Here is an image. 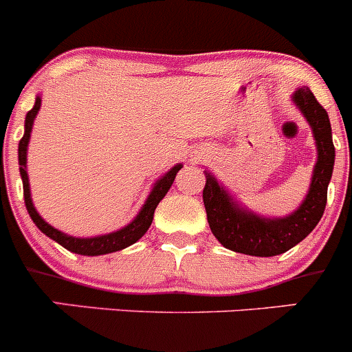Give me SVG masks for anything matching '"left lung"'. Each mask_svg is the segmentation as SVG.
<instances>
[{
	"label": "left lung",
	"instance_id": "1",
	"mask_svg": "<svg viewBox=\"0 0 352 352\" xmlns=\"http://www.w3.org/2000/svg\"><path fill=\"white\" fill-rule=\"evenodd\" d=\"M292 98L312 126L319 155L309 194L303 204L285 219H263L232 203L227 192H223L222 186L206 170L203 201L208 223L214 238L229 250L256 257L284 254L307 238L324 213L328 183L331 179L335 164V146L331 141L329 118L326 109L317 102L309 88H300Z\"/></svg>",
	"mask_w": 352,
	"mask_h": 352
}]
</instances>
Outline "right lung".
Returning a JSON list of instances; mask_svg holds the SVG:
<instances>
[{"instance_id":"1","label":"right lung","mask_w":352,"mask_h":352,"mask_svg":"<svg viewBox=\"0 0 352 352\" xmlns=\"http://www.w3.org/2000/svg\"><path fill=\"white\" fill-rule=\"evenodd\" d=\"M40 104H42V100L36 98L33 109L26 114L24 135L23 139L19 141V166H21V178H23L24 203H26L28 213H30L31 220L36 223V227H38L43 234L54 239L56 243H60L61 247H65L67 250L74 252V254H80V256H102V254L118 252L121 250V248H126L132 243H135V241L141 239L142 236H144V232L149 229V226H151V222H153L155 208L158 206V203H160L162 199L166 197L170 185L174 183L176 174H178V170L182 169L183 166L173 167V169H170L164 178L158 179V183L155 185L153 192L149 194L148 201H146V204L142 206V210L139 211L135 220H133L132 223H129L125 229L111 232V234H105V236H96V238H74V236L63 234L61 231H58V229H54L52 226H49L47 222H43V219L36 213L35 206H33V203H31V195H30V183H28V173H26V149H28V142H30V133H31V126H33V120H35L36 113H38Z\"/></svg>"}]
</instances>
